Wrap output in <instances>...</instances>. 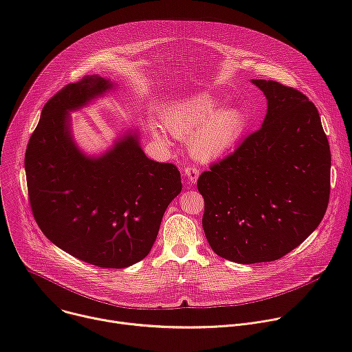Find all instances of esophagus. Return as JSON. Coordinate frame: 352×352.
<instances>
[{"mask_svg":"<svg viewBox=\"0 0 352 352\" xmlns=\"http://www.w3.org/2000/svg\"><path fill=\"white\" fill-rule=\"evenodd\" d=\"M184 177L186 179V182H189L190 185L196 182L197 177H199V168L195 167V166H188L185 170H184Z\"/></svg>","mask_w":352,"mask_h":352,"instance_id":"obj_1","label":"esophagus"}]
</instances>
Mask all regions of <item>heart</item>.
Listing matches in <instances>:
<instances>
[{
    "label": "heart",
    "mask_w": 352,
    "mask_h": 352,
    "mask_svg": "<svg viewBox=\"0 0 352 352\" xmlns=\"http://www.w3.org/2000/svg\"><path fill=\"white\" fill-rule=\"evenodd\" d=\"M221 98L197 93L171 107L164 125L177 138H190L192 155L204 162L224 156L245 129L243 114L236 109H221Z\"/></svg>",
    "instance_id": "1"
}]
</instances>
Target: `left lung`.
<instances>
[{
	"mask_svg": "<svg viewBox=\"0 0 352 352\" xmlns=\"http://www.w3.org/2000/svg\"><path fill=\"white\" fill-rule=\"evenodd\" d=\"M252 83L267 98L262 128L197 179L209 245L242 265L277 261L302 243L330 196V146L315 104L276 80Z\"/></svg>",
	"mask_w": 352,
	"mask_h": 352,
	"instance_id": "obj_1",
	"label": "left lung"
}]
</instances>
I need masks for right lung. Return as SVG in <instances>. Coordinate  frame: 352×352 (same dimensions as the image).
Masks as SVG:
<instances>
[{
  "label": "right lung",
  "instance_id": "obj_1",
  "mask_svg": "<svg viewBox=\"0 0 352 352\" xmlns=\"http://www.w3.org/2000/svg\"><path fill=\"white\" fill-rule=\"evenodd\" d=\"M111 87L109 79L91 75L50 98L29 139L25 170L29 204L43 234L76 259L122 269L148 255L182 184L174 164L146 157L136 133L100 157L76 147L68 113Z\"/></svg>",
  "mask_w": 352,
  "mask_h": 352
}]
</instances>
